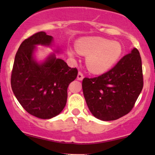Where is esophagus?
Here are the masks:
<instances>
[{"mask_svg":"<svg viewBox=\"0 0 155 155\" xmlns=\"http://www.w3.org/2000/svg\"><path fill=\"white\" fill-rule=\"evenodd\" d=\"M84 79V75L83 74L81 73V71H79L78 73V75H77V79L78 80H80V81H81Z\"/></svg>","mask_w":155,"mask_h":155,"instance_id":"34e87169","label":"esophagus"}]
</instances>
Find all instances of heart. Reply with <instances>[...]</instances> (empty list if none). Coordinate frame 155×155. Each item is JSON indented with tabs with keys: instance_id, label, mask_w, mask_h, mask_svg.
I'll return each instance as SVG.
<instances>
[{
	"instance_id": "1",
	"label": "heart",
	"mask_w": 155,
	"mask_h": 155,
	"mask_svg": "<svg viewBox=\"0 0 155 155\" xmlns=\"http://www.w3.org/2000/svg\"><path fill=\"white\" fill-rule=\"evenodd\" d=\"M80 54L87 55L86 65L93 74H103L109 70L117 63L122 54V46L115 41H109L101 37L92 36L80 38L76 43ZM69 54L74 51L69 50Z\"/></svg>"
}]
</instances>
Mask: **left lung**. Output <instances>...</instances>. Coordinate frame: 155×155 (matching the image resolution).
<instances>
[{"mask_svg": "<svg viewBox=\"0 0 155 155\" xmlns=\"http://www.w3.org/2000/svg\"><path fill=\"white\" fill-rule=\"evenodd\" d=\"M143 86L141 58L136 48L102 75L82 81L85 101L94 117L115 120L132 110Z\"/></svg>", "mask_w": 155, "mask_h": 155, "instance_id": "left-lung-1", "label": "left lung"}]
</instances>
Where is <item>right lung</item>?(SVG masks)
I'll use <instances>...</instances> for the list:
<instances>
[{
  "label": "right lung",
  "mask_w": 155,
  "mask_h": 155,
  "mask_svg": "<svg viewBox=\"0 0 155 155\" xmlns=\"http://www.w3.org/2000/svg\"><path fill=\"white\" fill-rule=\"evenodd\" d=\"M52 36L41 31L23 41L15 55L11 76L12 91L27 112L41 119H51L63 111L68 87L78 71L51 54L42 63L33 58L36 45L50 46Z\"/></svg>",
  "instance_id": "1"
}]
</instances>
